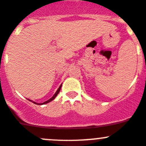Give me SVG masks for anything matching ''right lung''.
I'll use <instances>...</instances> for the list:
<instances>
[{"label":"right lung","mask_w":146,"mask_h":146,"mask_svg":"<svg viewBox=\"0 0 146 146\" xmlns=\"http://www.w3.org/2000/svg\"><path fill=\"white\" fill-rule=\"evenodd\" d=\"M61 86H62V85H60V87L58 88V90H57V91L56 92V93H55V94H54V96H53V97L51 98H50V99H49V100H48L47 101H45L44 103H40V105L46 104V103H49V102H50V101H51V100H53V99H54L55 98H56V96H57V95L58 94V93H59V92H60V88H61ZM30 100V101H31V100ZM33 103H35V104H37V103H35V102H33ZM39 104H40V103H39Z\"/></svg>","instance_id":"obj_1"}]
</instances>
